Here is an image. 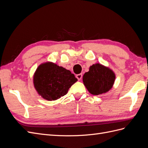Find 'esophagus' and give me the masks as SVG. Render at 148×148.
<instances>
[{
    "label": "esophagus",
    "instance_id": "34e87169",
    "mask_svg": "<svg viewBox=\"0 0 148 148\" xmlns=\"http://www.w3.org/2000/svg\"><path fill=\"white\" fill-rule=\"evenodd\" d=\"M82 77L83 75L82 73H79V74H78L77 75V76H76V77H77V78L78 79V80H80L82 78Z\"/></svg>",
    "mask_w": 148,
    "mask_h": 148
}]
</instances>
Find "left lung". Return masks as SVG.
<instances>
[{"label":"left lung","mask_w":148,"mask_h":148,"mask_svg":"<svg viewBox=\"0 0 148 148\" xmlns=\"http://www.w3.org/2000/svg\"><path fill=\"white\" fill-rule=\"evenodd\" d=\"M115 74L110 68L101 64H93L83 77V84L92 95L108 92L113 87Z\"/></svg>","instance_id":"left-lung-1"}]
</instances>
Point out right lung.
Listing matches in <instances>:
<instances>
[{
	"label": "right lung",
	"instance_id": "1",
	"mask_svg": "<svg viewBox=\"0 0 148 148\" xmlns=\"http://www.w3.org/2000/svg\"><path fill=\"white\" fill-rule=\"evenodd\" d=\"M77 81L70 70L51 62L39 65L33 76L34 86L38 95L51 101L66 95Z\"/></svg>",
	"mask_w": 148,
	"mask_h": 148
}]
</instances>
